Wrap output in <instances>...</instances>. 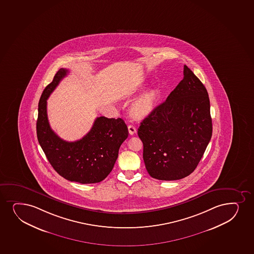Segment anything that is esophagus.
<instances>
[{"instance_id":"obj_1","label":"esophagus","mask_w":254,"mask_h":254,"mask_svg":"<svg viewBox=\"0 0 254 254\" xmlns=\"http://www.w3.org/2000/svg\"><path fill=\"white\" fill-rule=\"evenodd\" d=\"M128 131L130 135H133L137 132V129L133 125H129L128 126Z\"/></svg>"}]
</instances>
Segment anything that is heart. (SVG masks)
Masks as SVG:
<instances>
[{"mask_svg":"<svg viewBox=\"0 0 254 254\" xmlns=\"http://www.w3.org/2000/svg\"><path fill=\"white\" fill-rule=\"evenodd\" d=\"M158 92L156 89H151L141 96L131 106V113L134 117H146L154 110L157 101Z\"/></svg>","mask_w":254,"mask_h":254,"instance_id":"heart-1","label":"heart"}]
</instances>
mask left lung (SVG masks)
<instances>
[{
  "label": "left lung",
  "instance_id": "8db88e82",
  "mask_svg": "<svg viewBox=\"0 0 254 254\" xmlns=\"http://www.w3.org/2000/svg\"><path fill=\"white\" fill-rule=\"evenodd\" d=\"M212 118L206 87L184 66V78L137 129L149 175L178 180L194 172L211 140Z\"/></svg>",
  "mask_w": 254,
  "mask_h": 254
}]
</instances>
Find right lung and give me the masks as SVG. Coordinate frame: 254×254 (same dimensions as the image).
I'll return each mask as SVG.
<instances>
[{
  "label": "right lung",
  "instance_id": "obj_1",
  "mask_svg": "<svg viewBox=\"0 0 254 254\" xmlns=\"http://www.w3.org/2000/svg\"><path fill=\"white\" fill-rule=\"evenodd\" d=\"M68 73V69H60L41 96L37 138L48 161L60 176L80 184L101 182L113 169L120 147L128 136V129L121 118L100 117L80 140L68 142L60 138L48 123L47 99Z\"/></svg>",
  "mask_w": 254,
  "mask_h": 254
}]
</instances>
